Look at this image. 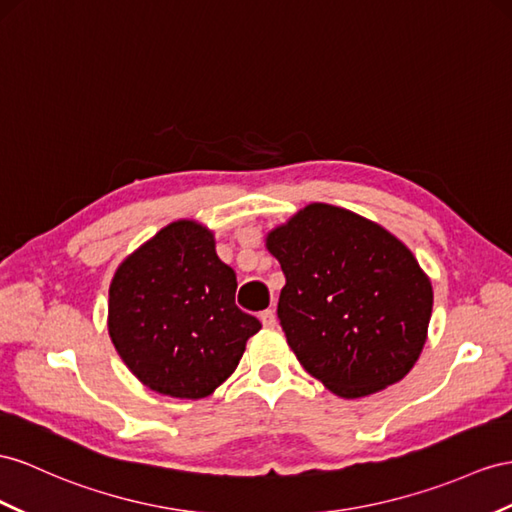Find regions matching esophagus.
<instances>
[{
  "label": "esophagus",
  "mask_w": 512,
  "mask_h": 512,
  "mask_svg": "<svg viewBox=\"0 0 512 512\" xmlns=\"http://www.w3.org/2000/svg\"><path fill=\"white\" fill-rule=\"evenodd\" d=\"M259 320H261V324L266 326V329H274V326H277V316H274L272 309L261 311V313H259Z\"/></svg>",
  "instance_id": "1"
}]
</instances>
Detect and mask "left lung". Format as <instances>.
<instances>
[{
  "instance_id": "left-lung-1",
  "label": "left lung",
  "mask_w": 512,
  "mask_h": 512,
  "mask_svg": "<svg viewBox=\"0 0 512 512\" xmlns=\"http://www.w3.org/2000/svg\"><path fill=\"white\" fill-rule=\"evenodd\" d=\"M285 285L279 320L300 365L342 398L411 372L428 337L432 285L396 235L350 209L311 203L266 235Z\"/></svg>"
}]
</instances>
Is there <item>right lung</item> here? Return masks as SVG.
<instances>
[{
  "label": "right lung",
  "mask_w": 512,
  "mask_h": 512,
  "mask_svg": "<svg viewBox=\"0 0 512 512\" xmlns=\"http://www.w3.org/2000/svg\"><path fill=\"white\" fill-rule=\"evenodd\" d=\"M235 290L214 231L196 220L170 222L114 272L112 344L142 385L170 398H205L235 372L261 329L235 305Z\"/></svg>",
  "instance_id": "1"
}]
</instances>
